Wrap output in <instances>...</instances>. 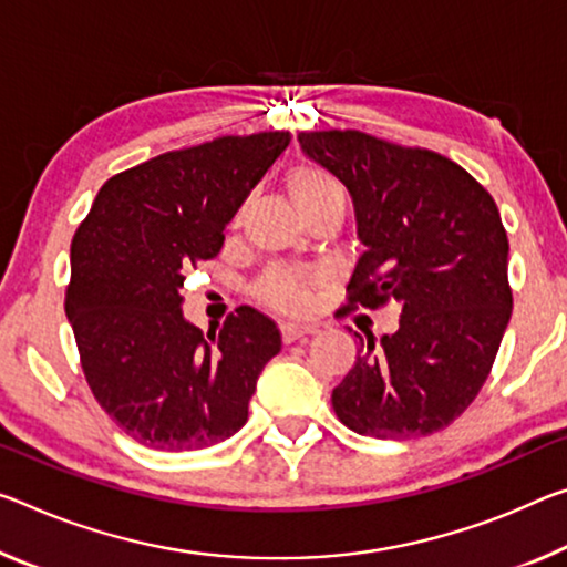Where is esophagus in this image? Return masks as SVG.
Returning <instances> with one entry per match:
<instances>
[{"label": "esophagus", "instance_id": "esophagus-1", "mask_svg": "<svg viewBox=\"0 0 567 567\" xmlns=\"http://www.w3.org/2000/svg\"><path fill=\"white\" fill-rule=\"evenodd\" d=\"M280 330H282L285 343H295V340H302L305 336H312V332H316V328L298 326V322H282Z\"/></svg>", "mask_w": 567, "mask_h": 567}]
</instances>
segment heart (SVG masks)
Instances as JSON below:
<instances>
[{
	"label": "heart",
	"mask_w": 567,
	"mask_h": 567,
	"mask_svg": "<svg viewBox=\"0 0 567 567\" xmlns=\"http://www.w3.org/2000/svg\"><path fill=\"white\" fill-rule=\"evenodd\" d=\"M290 192L305 217L322 209H346V192L328 168L302 164L290 171ZM241 219V209L235 214V224ZM255 298L277 312H300L310 302V280L295 269L272 267L251 287Z\"/></svg>",
	"instance_id": "heart-1"
}]
</instances>
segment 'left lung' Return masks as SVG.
<instances>
[{"instance_id": "left-lung-1", "label": "left lung", "mask_w": 567, "mask_h": 567, "mask_svg": "<svg viewBox=\"0 0 567 567\" xmlns=\"http://www.w3.org/2000/svg\"><path fill=\"white\" fill-rule=\"evenodd\" d=\"M300 146L348 186L358 257L338 312L396 302L399 330L363 340L332 389L340 424L419 439L470 409L512 316L507 231L477 178L436 151L363 131H308Z\"/></svg>"}]
</instances>
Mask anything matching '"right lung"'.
Masks as SVG:
<instances>
[{"label": "right lung", "mask_w": 567, "mask_h": 567, "mask_svg": "<svg viewBox=\"0 0 567 567\" xmlns=\"http://www.w3.org/2000/svg\"><path fill=\"white\" fill-rule=\"evenodd\" d=\"M290 131L219 136L107 178L70 245L65 312L95 401L138 444L194 452L247 424L280 328L255 308L219 330L184 320L186 275L219 255L224 227Z\"/></svg>", "instance_id": "1"}]
</instances>
